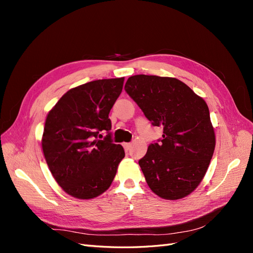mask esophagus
I'll list each match as a JSON object with an SVG mask.
<instances>
[{"label":"esophagus","instance_id":"obj_1","mask_svg":"<svg viewBox=\"0 0 253 253\" xmlns=\"http://www.w3.org/2000/svg\"><path fill=\"white\" fill-rule=\"evenodd\" d=\"M131 145H132V143L131 142H126V143H124V148H125V150H129V148H131Z\"/></svg>","mask_w":253,"mask_h":253}]
</instances>
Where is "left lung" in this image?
Masks as SVG:
<instances>
[{"instance_id":"obj_1","label":"left lung","mask_w":253,"mask_h":253,"mask_svg":"<svg viewBox=\"0 0 253 253\" xmlns=\"http://www.w3.org/2000/svg\"><path fill=\"white\" fill-rule=\"evenodd\" d=\"M125 89L152 126L164 127L163 138L138 162L150 189L165 200L189 195L203 180L215 148L208 105L170 77L132 76Z\"/></svg>"}]
</instances>
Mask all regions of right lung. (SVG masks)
Here are the masks:
<instances>
[{
  "mask_svg": "<svg viewBox=\"0 0 253 253\" xmlns=\"http://www.w3.org/2000/svg\"><path fill=\"white\" fill-rule=\"evenodd\" d=\"M124 81L95 80L72 88L47 115L42 137L45 160L58 185L76 198L89 200L108 190L126 155L112 141L109 118Z\"/></svg>",
  "mask_w": 253,
  "mask_h": 253,
  "instance_id": "obj_1",
  "label": "right lung"
}]
</instances>
